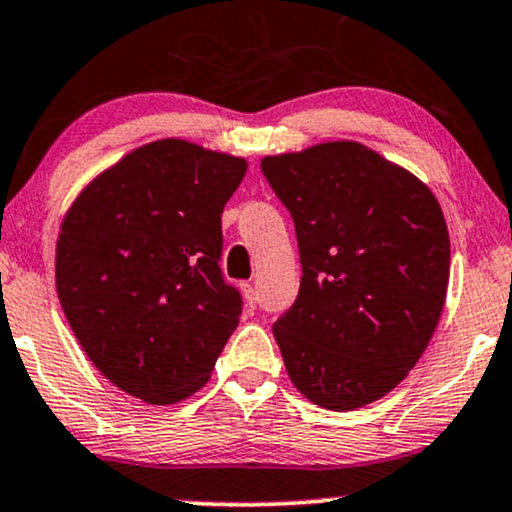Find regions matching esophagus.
Masks as SVG:
<instances>
[{"label":"esophagus","mask_w":512,"mask_h":512,"mask_svg":"<svg viewBox=\"0 0 512 512\" xmlns=\"http://www.w3.org/2000/svg\"><path fill=\"white\" fill-rule=\"evenodd\" d=\"M243 295H245V305L250 307V310H255L257 307V291L252 283H243Z\"/></svg>","instance_id":"34e87169"}]
</instances>
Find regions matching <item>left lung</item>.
<instances>
[{
	"instance_id": "left-lung-1",
	"label": "left lung",
	"mask_w": 512,
	"mask_h": 512,
	"mask_svg": "<svg viewBox=\"0 0 512 512\" xmlns=\"http://www.w3.org/2000/svg\"><path fill=\"white\" fill-rule=\"evenodd\" d=\"M298 236L303 279L274 322L295 389L326 410L386 396L417 365L446 303L451 240L432 190L338 140L262 159Z\"/></svg>"
}]
</instances>
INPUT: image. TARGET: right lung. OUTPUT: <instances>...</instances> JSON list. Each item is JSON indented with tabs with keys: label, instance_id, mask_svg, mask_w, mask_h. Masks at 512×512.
Here are the masks:
<instances>
[{
	"label": "right lung",
	"instance_id": "obj_1",
	"mask_svg": "<svg viewBox=\"0 0 512 512\" xmlns=\"http://www.w3.org/2000/svg\"><path fill=\"white\" fill-rule=\"evenodd\" d=\"M245 159L166 138L90 183L61 224L57 293L112 384L166 405L207 384L243 312L221 274V212Z\"/></svg>",
	"mask_w": 512,
	"mask_h": 512
}]
</instances>
